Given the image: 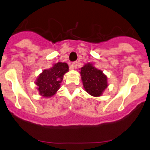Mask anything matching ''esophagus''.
<instances>
[{"instance_id": "34e87169", "label": "esophagus", "mask_w": 150, "mask_h": 150, "mask_svg": "<svg viewBox=\"0 0 150 150\" xmlns=\"http://www.w3.org/2000/svg\"><path fill=\"white\" fill-rule=\"evenodd\" d=\"M77 67V62H73L70 65V69L71 70H74V69H76Z\"/></svg>"}]
</instances>
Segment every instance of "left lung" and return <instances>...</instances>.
I'll return each mask as SVG.
<instances>
[{"mask_svg":"<svg viewBox=\"0 0 150 150\" xmlns=\"http://www.w3.org/2000/svg\"><path fill=\"white\" fill-rule=\"evenodd\" d=\"M80 74L84 90L92 96L99 97L108 87L107 76L92 63H86L81 68Z\"/></svg>","mask_w":150,"mask_h":150,"instance_id":"obj_1","label":"left lung"}]
</instances>
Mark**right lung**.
Instances as JSON below:
<instances>
[{
    "label": "right lung",
    "mask_w": 150,
    "mask_h": 150,
    "mask_svg": "<svg viewBox=\"0 0 150 150\" xmlns=\"http://www.w3.org/2000/svg\"><path fill=\"white\" fill-rule=\"evenodd\" d=\"M68 71V64L61 62L54 64L50 69L43 71L35 81L39 94L45 98H50L54 96L60 88L63 76Z\"/></svg>",
    "instance_id": "1"
}]
</instances>
